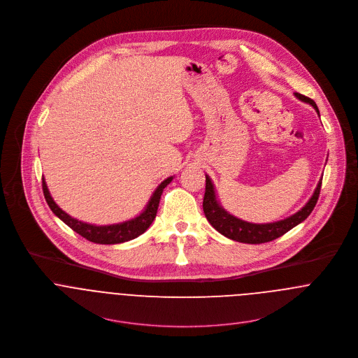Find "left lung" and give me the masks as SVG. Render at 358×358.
I'll return each mask as SVG.
<instances>
[{
    "instance_id": "obj_1",
    "label": "left lung",
    "mask_w": 358,
    "mask_h": 358,
    "mask_svg": "<svg viewBox=\"0 0 358 358\" xmlns=\"http://www.w3.org/2000/svg\"><path fill=\"white\" fill-rule=\"evenodd\" d=\"M295 96L302 102L311 104L315 108L317 114L320 115L318 107L314 101H311L310 98H307L305 95H301L298 92H295ZM321 183H322V179H320L311 199L296 213L291 215L287 219L278 220V222L257 224V223L245 222L243 219H238V217L230 215L222 205L219 204V201L216 199L213 183H212L210 178L208 175H205V194L204 203H203L205 217L208 219V222L212 224V227L215 230H217L220 234H223L224 237H227L230 240L244 243V244L268 243V241H273V240L284 236L287 231H289L291 229H294L295 226H298L299 223H302L306 219L317 204L320 190H321Z\"/></svg>"
}]
</instances>
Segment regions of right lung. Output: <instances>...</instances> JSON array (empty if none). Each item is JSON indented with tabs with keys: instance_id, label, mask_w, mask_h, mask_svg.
<instances>
[{
	"instance_id": "right-lung-1",
	"label": "right lung",
	"mask_w": 358,
	"mask_h": 358,
	"mask_svg": "<svg viewBox=\"0 0 358 358\" xmlns=\"http://www.w3.org/2000/svg\"><path fill=\"white\" fill-rule=\"evenodd\" d=\"M173 176L166 178L161 185L154 190L153 196L149 200V204L146 205L145 210L127 222L117 223V224H107V226H96V224H90L85 222H81L76 217H71L69 213H66L59 205L53 201V199L50 194L48 186L45 183V179L43 178V192L45 196V200L50 205L52 212L62 220L64 222L70 229H73L76 233H78L81 237L87 238L88 241H92L95 244H121L129 240H134L143 234L150 224L153 223L157 215L158 204L161 200L162 190L172 182Z\"/></svg>"
}]
</instances>
